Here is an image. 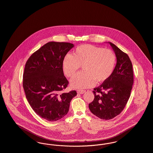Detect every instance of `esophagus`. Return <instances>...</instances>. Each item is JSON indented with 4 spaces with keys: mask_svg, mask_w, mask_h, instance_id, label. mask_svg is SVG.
Returning <instances> with one entry per match:
<instances>
[{
    "mask_svg": "<svg viewBox=\"0 0 153 153\" xmlns=\"http://www.w3.org/2000/svg\"><path fill=\"white\" fill-rule=\"evenodd\" d=\"M77 93H78V94H84L85 93V90H78L77 91Z\"/></svg>",
    "mask_w": 153,
    "mask_h": 153,
    "instance_id": "obj_1",
    "label": "esophagus"
}]
</instances>
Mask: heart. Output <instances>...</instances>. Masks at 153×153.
<instances>
[{"label":"heart","instance_id":"1","mask_svg":"<svg viewBox=\"0 0 153 153\" xmlns=\"http://www.w3.org/2000/svg\"><path fill=\"white\" fill-rule=\"evenodd\" d=\"M117 62L115 53L91 45L78 46L72 55L66 54L62 60V69L68 77L74 76L80 66L83 71L76 74L70 81L74 88L93 86L95 82L102 83L108 80L113 73Z\"/></svg>","mask_w":153,"mask_h":153}]
</instances>
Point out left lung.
I'll return each mask as SVG.
<instances>
[{
    "label": "left lung",
    "mask_w": 153,
    "mask_h": 153,
    "mask_svg": "<svg viewBox=\"0 0 153 153\" xmlns=\"http://www.w3.org/2000/svg\"><path fill=\"white\" fill-rule=\"evenodd\" d=\"M117 63L110 78L93 91L94 99L88 104L91 112L108 120L120 114L128 102L134 82L133 70L128 56L111 42Z\"/></svg>",
    "instance_id": "8db88e82"
}]
</instances>
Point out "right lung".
<instances>
[{
	"instance_id": "add662e5",
	"label": "right lung",
	"mask_w": 153,
	"mask_h": 153,
	"mask_svg": "<svg viewBox=\"0 0 153 153\" xmlns=\"http://www.w3.org/2000/svg\"><path fill=\"white\" fill-rule=\"evenodd\" d=\"M74 47L65 42H49L27 60L23 73L26 97L34 112L42 119L55 121L69 110L77 95L75 90L61 93L68 84L62 69L64 56Z\"/></svg>"
}]
</instances>
